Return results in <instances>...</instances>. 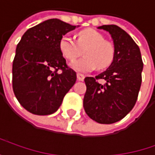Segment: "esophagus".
Segmentation results:
<instances>
[{"mask_svg": "<svg viewBox=\"0 0 155 155\" xmlns=\"http://www.w3.org/2000/svg\"><path fill=\"white\" fill-rule=\"evenodd\" d=\"M77 78H78V80L79 81H83L84 78H85V76L83 74H80V73H78L77 74Z\"/></svg>", "mask_w": 155, "mask_h": 155, "instance_id": "esophagus-1", "label": "esophagus"}]
</instances>
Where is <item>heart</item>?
Returning <instances> with one entry per match:
<instances>
[{
    "label": "heart",
    "mask_w": 155,
    "mask_h": 155,
    "mask_svg": "<svg viewBox=\"0 0 155 155\" xmlns=\"http://www.w3.org/2000/svg\"><path fill=\"white\" fill-rule=\"evenodd\" d=\"M58 48L64 58L73 61L81 54L84 50L83 58L70 64L73 70L86 73L97 68L104 70L113 62L115 57L114 45L105 40L104 35L92 28H87L78 32L76 35V42L68 35L60 38Z\"/></svg>",
    "instance_id": "heart-1"
}]
</instances>
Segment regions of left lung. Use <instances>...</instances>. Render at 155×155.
Instances as JSON below:
<instances>
[{"label":"left lung","mask_w":155,"mask_h":155,"mask_svg":"<svg viewBox=\"0 0 155 155\" xmlns=\"http://www.w3.org/2000/svg\"><path fill=\"white\" fill-rule=\"evenodd\" d=\"M113 39L115 57L109 68L95 78H85L83 107L93 120L111 124L123 119L134 107L142 84L143 63L139 46L117 25H102ZM103 79L104 84L99 80Z\"/></svg>","instance_id":"left-lung-1"}]
</instances>
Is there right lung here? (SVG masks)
Returning a JSON list of instances; mask_svg holds the SVG:
<instances>
[{
  "instance_id": "obj_1",
  "label": "right lung",
  "mask_w": 155,
  "mask_h": 155,
  "mask_svg": "<svg viewBox=\"0 0 155 155\" xmlns=\"http://www.w3.org/2000/svg\"><path fill=\"white\" fill-rule=\"evenodd\" d=\"M76 26L50 19L28 29L18 43L12 62V89L26 110L49 115L62 104L77 80L68 67L58 43Z\"/></svg>"
}]
</instances>
